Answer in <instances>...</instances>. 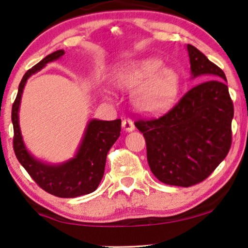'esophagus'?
I'll return each mask as SVG.
<instances>
[{"label":"esophagus","instance_id":"34e87169","mask_svg":"<svg viewBox=\"0 0 248 248\" xmlns=\"http://www.w3.org/2000/svg\"><path fill=\"white\" fill-rule=\"evenodd\" d=\"M122 127H123L126 132H132L134 130V124L130 118H125V120L122 122Z\"/></svg>","mask_w":248,"mask_h":248}]
</instances>
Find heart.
I'll return each instance as SVG.
<instances>
[{
    "label": "heart",
    "instance_id": "1",
    "mask_svg": "<svg viewBox=\"0 0 248 248\" xmlns=\"http://www.w3.org/2000/svg\"><path fill=\"white\" fill-rule=\"evenodd\" d=\"M115 80L123 88L139 86L132 101L139 110L147 114H158L170 108L181 84L177 71L164 66V62L155 57L126 64L116 73Z\"/></svg>",
    "mask_w": 248,
    "mask_h": 248
}]
</instances>
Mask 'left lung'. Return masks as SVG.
<instances>
[{"label": "left lung", "mask_w": 248, "mask_h": 248, "mask_svg": "<svg viewBox=\"0 0 248 248\" xmlns=\"http://www.w3.org/2000/svg\"><path fill=\"white\" fill-rule=\"evenodd\" d=\"M187 52L192 78L201 77L203 82L164 116L134 123L145 139L152 174L165 184L183 187L204 181L226 158L233 117L223 71L194 46L187 45Z\"/></svg>", "instance_id": "8db88e82"}]
</instances>
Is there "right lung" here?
<instances>
[{"label":"right lung","instance_id":"obj_1","mask_svg":"<svg viewBox=\"0 0 248 248\" xmlns=\"http://www.w3.org/2000/svg\"><path fill=\"white\" fill-rule=\"evenodd\" d=\"M64 54L63 49L49 54L23 76L12 105L13 149L22 167L44 191L59 198H77L97 189L104 176L108 151L121 135V120H91L76 155L60 165H49L32 157L23 143L19 125L20 101L27 80L47 63L59 60Z\"/></svg>","mask_w":248,"mask_h":248}]
</instances>
